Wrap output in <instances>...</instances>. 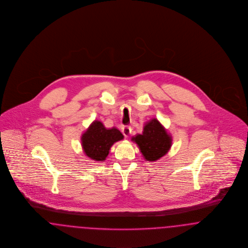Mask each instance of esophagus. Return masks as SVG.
<instances>
[{
	"label": "esophagus",
	"mask_w": 248,
	"mask_h": 248,
	"mask_svg": "<svg viewBox=\"0 0 248 248\" xmlns=\"http://www.w3.org/2000/svg\"><path fill=\"white\" fill-rule=\"evenodd\" d=\"M122 132H123L124 136H125L126 138H128V137L130 136V133H131V128L128 127V126H125V127H123V129H122Z\"/></svg>",
	"instance_id": "34e87169"
}]
</instances>
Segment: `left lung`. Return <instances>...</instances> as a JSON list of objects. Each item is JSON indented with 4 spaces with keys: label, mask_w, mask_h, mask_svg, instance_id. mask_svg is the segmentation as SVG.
Masks as SVG:
<instances>
[{
    "label": "left lung",
    "mask_w": 248,
    "mask_h": 248,
    "mask_svg": "<svg viewBox=\"0 0 248 248\" xmlns=\"http://www.w3.org/2000/svg\"><path fill=\"white\" fill-rule=\"evenodd\" d=\"M147 161H155L166 155L171 146V136L160 122L153 118L143 127V133L131 138Z\"/></svg>",
    "instance_id": "8db88e82"
}]
</instances>
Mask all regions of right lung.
Returning a JSON list of instances; mask_svg holds the SVG:
<instances>
[{"mask_svg":"<svg viewBox=\"0 0 248 248\" xmlns=\"http://www.w3.org/2000/svg\"><path fill=\"white\" fill-rule=\"evenodd\" d=\"M123 138V134L118 129H106L101 121L95 120L82 134L81 143L87 156L95 161H104L111 146Z\"/></svg>","mask_w":248,"mask_h":248,"instance_id":"right-lung-1","label":"right lung"}]
</instances>
